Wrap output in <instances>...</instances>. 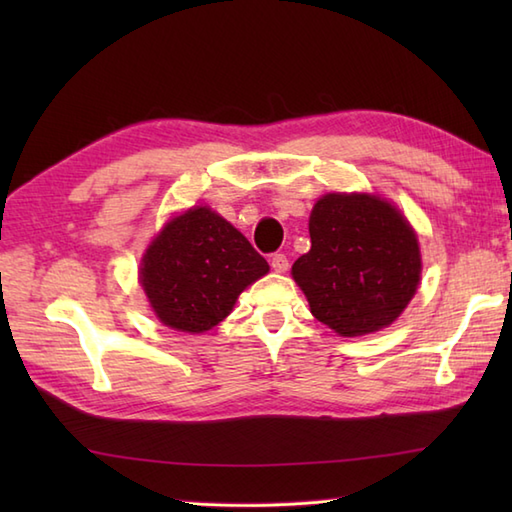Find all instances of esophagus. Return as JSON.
Instances as JSON below:
<instances>
[{
    "instance_id": "obj_1",
    "label": "esophagus",
    "mask_w": 512,
    "mask_h": 512,
    "mask_svg": "<svg viewBox=\"0 0 512 512\" xmlns=\"http://www.w3.org/2000/svg\"><path fill=\"white\" fill-rule=\"evenodd\" d=\"M270 266H273L275 273H286L288 270V257L284 253H277L270 259Z\"/></svg>"
}]
</instances>
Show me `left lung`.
<instances>
[{
  "instance_id": "obj_1",
  "label": "left lung",
  "mask_w": 512,
  "mask_h": 512,
  "mask_svg": "<svg viewBox=\"0 0 512 512\" xmlns=\"http://www.w3.org/2000/svg\"><path fill=\"white\" fill-rule=\"evenodd\" d=\"M310 250L292 264L310 312L341 336L376 332L416 295L420 250L409 222L365 193H328L310 215Z\"/></svg>"
}]
</instances>
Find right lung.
I'll use <instances>...</instances> for the list:
<instances>
[{
	"label": "right lung",
	"mask_w": 512,
	"mask_h": 512,
	"mask_svg": "<svg viewBox=\"0 0 512 512\" xmlns=\"http://www.w3.org/2000/svg\"><path fill=\"white\" fill-rule=\"evenodd\" d=\"M266 273V259L233 224L195 206L151 242L140 281L162 323L198 334L224 321L239 292Z\"/></svg>",
	"instance_id": "add662e5"
}]
</instances>
